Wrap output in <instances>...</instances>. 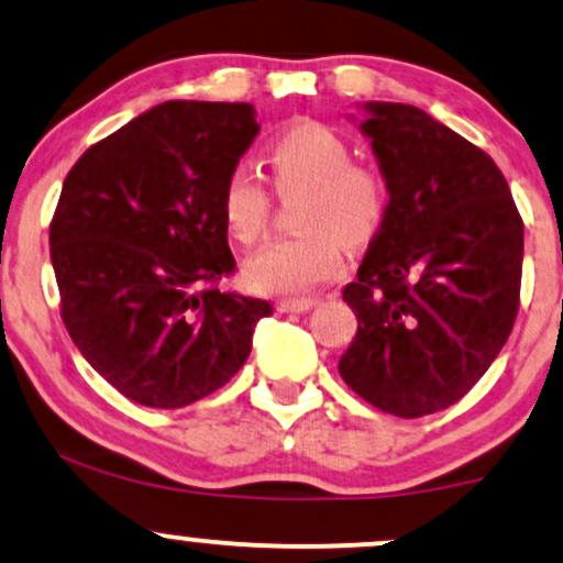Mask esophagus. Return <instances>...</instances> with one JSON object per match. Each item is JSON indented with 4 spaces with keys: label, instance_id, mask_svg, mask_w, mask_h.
<instances>
[{
    "label": "esophagus",
    "instance_id": "34e87169",
    "mask_svg": "<svg viewBox=\"0 0 563 563\" xmlns=\"http://www.w3.org/2000/svg\"><path fill=\"white\" fill-rule=\"evenodd\" d=\"M312 307H318V299H288V301H277V312H294V314H303L309 312Z\"/></svg>",
    "mask_w": 563,
    "mask_h": 563
}]
</instances>
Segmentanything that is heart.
<instances>
[{"mask_svg":"<svg viewBox=\"0 0 563 563\" xmlns=\"http://www.w3.org/2000/svg\"><path fill=\"white\" fill-rule=\"evenodd\" d=\"M267 166L280 192L303 187L296 203L301 232L269 243L251 256L243 280L254 294H303L333 280L344 267V251L378 235L389 209L384 177L352 164V147L320 121H296L267 145ZM219 211L232 238L251 245L262 238L269 196L260 179L238 166L219 192Z\"/></svg>","mask_w":563,"mask_h":563,"instance_id":"b5f03b06","label":"heart"}]
</instances>
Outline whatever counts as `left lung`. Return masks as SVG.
<instances>
[{
  "label": "left lung",
  "mask_w": 563,
  "mask_h": 563,
  "mask_svg": "<svg viewBox=\"0 0 563 563\" xmlns=\"http://www.w3.org/2000/svg\"><path fill=\"white\" fill-rule=\"evenodd\" d=\"M389 209L344 301L352 391L397 418L455 405L500 354L519 312L525 224L487 153L405 102H363Z\"/></svg>",
  "instance_id": "left-lung-1"
}]
</instances>
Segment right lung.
Masks as SVG:
<instances>
[{"label":"right lung","instance_id":"1","mask_svg":"<svg viewBox=\"0 0 563 563\" xmlns=\"http://www.w3.org/2000/svg\"><path fill=\"white\" fill-rule=\"evenodd\" d=\"M260 134L251 102L169 100L76 161L49 228L70 339L132 402L177 410L222 389L269 301L200 290L235 269L224 179Z\"/></svg>","mask_w":563,"mask_h":563}]
</instances>
